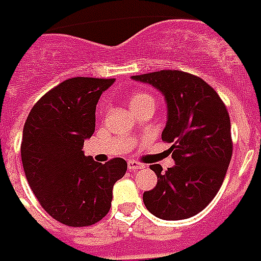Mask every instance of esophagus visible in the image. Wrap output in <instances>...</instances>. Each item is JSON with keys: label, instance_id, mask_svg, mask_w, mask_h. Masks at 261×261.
<instances>
[{"label": "esophagus", "instance_id": "1", "mask_svg": "<svg viewBox=\"0 0 261 261\" xmlns=\"http://www.w3.org/2000/svg\"><path fill=\"white\" fill-rule=\"evenodd\" d=\"M144 165H143L142 162H138V161H129L128 162V169L129 170H139L143 169Z\"/></svg>", "mask_w": 261, "mask_h": 261}]
</instances>
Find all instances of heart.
<instances>
[{
	"instance_id": "obj_1",
	"label": "heart",
	"mask_w": 261,
	"mask_h": 261,
	"mask_svg": "<svg viewBox=\"0 0 261 261\" xmlns=\"http://www.w3.org/2000/svg\"><path fill=\"white\" fill-rule=\"evenodd\" d=\"M146 101H154L151 96L147 95V93H133L130 97H129V106H130V109H136L143 103H146Z\"/></svg>"
}]
</instances>
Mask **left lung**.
Segmentation results:
<instances>
[{
  "label": "left lung",
  "mask_w": 261,
  "mask_h": 261,
  "mask_svg": "<svg viewBox=\"0 0 261 261\" xmlns=\"http://www.w3.org/2000/svg\"><path fill=\"white\" fill-rule=\"evenodd\" d=\"M164 95L168 119L162 140L175 165L162 173L150 165L158 181L144 191L143 202L154 216L183 220L209 205L220 190L232 155L230 115L216 91L202 78L179 70H161L133 75Z\"/></svg>",
  "instance_id": "1"
}]
</instances>
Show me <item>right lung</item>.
Masks as SVG:
<instances>
[{
    "mask_svg": "<svg viewBox=\"0 0 261 261\" xmlns=\"http://www.w3.org/2000/svg\"><path fill=\"white\" fill-rule=\"evenodd\" d=\"M114 81L60 82L35 103L24 123L20 152L27 181L46 213L66 226L101 220L111 207L115 181L128 168L122 158L100 164L82 151L95 132L96 105Z\"/></svg>",
    "mask_w": 261,
    "mask_h": 261,
    "instance_id": "obj_1",
    "label": "right lung"
}]
</instances>
